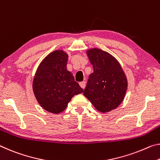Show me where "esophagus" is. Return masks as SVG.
Here are the masks:
<instances>
[{"label":"esophagus","instance_id":"obj_1","mask_svg":"<svg viewBox=\"0 0 160 160\" xmlns=\"http://www.w3.org/2000/svg\"><path fill=\"white\" fill-rule=\"evenodd\" d=\"M85 85H86V83L85 81H82V82H80V86L82 88V89H84V88H85Z\"/></svg>","mask_w":160,"mask_h":160}]
</instances>
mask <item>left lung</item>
<instances>
[{"instance_id": "obj_1", "label": "left lung", "mask_w": 160, "mask_h": 160, "mask_svg": "<svg viewBox=\"0 0 160 160\" xmlns=\"http://www.w3.org/2000/svg\"><path fill=\"white\" fill-rule=\"evenodd\" d=\"M93 67L84 95L98 111L108 112L120 105L128 89V80L120 62L99 48L86 51Z\"/></svg>"}]
</instances>
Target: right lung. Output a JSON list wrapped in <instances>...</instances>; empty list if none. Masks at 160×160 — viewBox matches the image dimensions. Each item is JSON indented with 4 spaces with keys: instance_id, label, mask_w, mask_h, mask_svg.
<instances>
[{
    "instance_id": "obj_1",
    "label": "right lung",
    "mask_w": 160,
    "mask_h": 160,
    "mask_svg": "<svg viewBox=\"0 0 160 160\" xmlns=\"http://www.w3.org/2000/svg\"><path fill=\"white\" fill-rule=\"evenodd\" d=\"M68 55L55 50L38 67L32 81V90L40 105L48 112L58 114L65 110L73 96L83 92L72 73L67 70Z\"/></svg>"
}]
</instances>
